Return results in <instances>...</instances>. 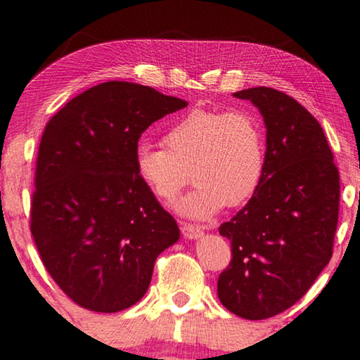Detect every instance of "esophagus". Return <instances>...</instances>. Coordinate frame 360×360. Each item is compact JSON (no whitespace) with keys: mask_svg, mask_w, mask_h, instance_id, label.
Here are the masks:
<instances>
[{"mask_svg":"<svg viewBox=\"0 0 360 360\" xmlns=\"http://www.w3.org/2000/svg\"><path fill=\"white\" fill-rule=\"evenodd\" d=\"M181 230H182V234H184V236L188 239H198L202 234V230L200 225L188 224V221H182Z\"/></svg>","mask_w":360,"mask_h":360,"instance_id":"obj_1","label":"esophagus"}]
</instances>
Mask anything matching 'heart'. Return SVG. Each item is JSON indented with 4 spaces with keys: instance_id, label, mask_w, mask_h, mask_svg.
I'll return each instance as SVG.
<instances>
[{
    "instance_id": "1",
    "label": "heart",
    "mask_w": 360,
    "mask_h": 360,
    "mask_svg": "<svg viewBox=\"0 0 360 360\" xmlns=\"http://www.w3.org/2000/svg\"><path fill=\"white\" fill-rule=\"evenodd\" d=\"M162 141L165 148H136V174L163 202L174 201L192 174L197 186L178 202L188 217L207 219L225 205H244L263 178L264 129L243 110H191L165 130Z\"/></svg>"
}]
</instances>
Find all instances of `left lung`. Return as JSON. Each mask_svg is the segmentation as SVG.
<instances>
[{"mask_svg":"<svg viewBox=\"0 0 360 360\" xmlns=\"http://www.w3.org/2000/svg\"><path fill=\"white\" fill-rule=\"evenodd\" d=\"M233 96L258 107L267 148L253 197L219 228L231 261L217 292L225 309L257 321L296 304L329 263L340 174L323 127L296 99L266 86Z\"/></svg>","mask_w":360,"mask_h":360,"instance_id":"1","label":"left lung"}]
</instances>
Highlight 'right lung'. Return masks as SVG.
<instances>
[{"label":"right lung","instance_id":"add662e5","mask_svg":"<svg viewBox=\"0 0 360 360\" xmlns=\"http://www.w3.org/2000/svg\"><path fill=\"white\" fill-rule=\"evenodd\" d=\"M186 101L105 82L69 101L39 143L30 228L50 277L77 305L115 313L139 302L155 258L179 239L140 181L141 134Z\"/></svg>","mask_w":360,"mask_h":360}]
</instances>
